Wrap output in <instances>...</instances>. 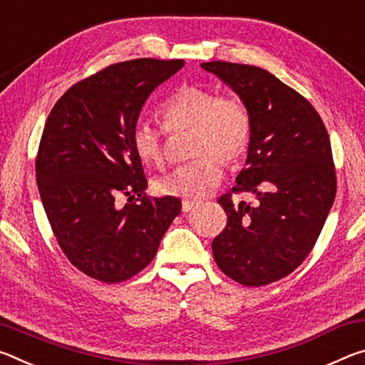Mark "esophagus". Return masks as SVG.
I'll return each instance as SVG.
<instances>
[{"instance_id": "obj_1", "label": "esophagus", "mask_w": 365, "mask_h": 365, "mask_svg": "<svg viewBox=\"0 0 365 365\" xmlns=\"http://www.w3.org/2000/svg\"><path fill=\"white\" fill-rule=\"evenodd\" d=\"M195 206H197V201H193V200H183L182 201V211L183 212H190Z\"/></svg>"}]
</instances>
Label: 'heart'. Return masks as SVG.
<instances>
[{"mask_svg":"<svg viewBox=\"0 0 365 365\" xmlns=\"http://www.w3.org/2000/svg\"><path fill=\"white\" fill-rule=\"evenodd\" d=\"M165 130L191 128V154L200 156L177 165L159 177L154 188L159 195L200 197L219 183L222 164L235 163L248 150L251 117L237 96H220L202 86H182L159 108ZM132 148L143 164L159 165L164 159V138L148 122H138L130 135Z\"/></svg>","mask_w":365,"mask_h":365,"instance_id":"heart-1","label":"heart"}]
</instances>
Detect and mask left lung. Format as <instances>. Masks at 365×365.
Segmentation results:
<instances>
[{
  "label": "left lung",
  "mask_w": 365,
  "mask_h": 365,
  "mask_svg": "<svg viewBox=\"0 0 365 365\" xmlns=\"http://www.w3.org/2000/svg\"><path fill=\"white\" fill-rule=\"evenodd\" d=\"M238 95L251 117L245 169L233 191L252 206L222 196L227 225L212 242L215 262L235 282L262 287L287 277L316 245L336 195L329 133L298 91L256 66L202 63Z\"/></svg>",
  "instance_id": "1"
}]
</instances>
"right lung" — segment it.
I'll use <instances>...</instances> for the list:
<instances>
[{
	"instance_id": "right-lung-1",
	"label": "right lung",
	"mask_w": 365,
	"mask_h": 365,
	"mask_svg": "<svg viewBox=\"0 0 365 365\" xmlns=\"http://www.w3.org/2000/svg\"><path fill=\"white\" fill-rule=\"evenodd\" d=\"M183 66L151 58L109 66L67 90L48 115L36 185L61 250L91 279L137 275L182 211L178 197H145L130 135L150 95ZM120 194L140 202L120 207Z\"/></svg>"
}]
</instances>
